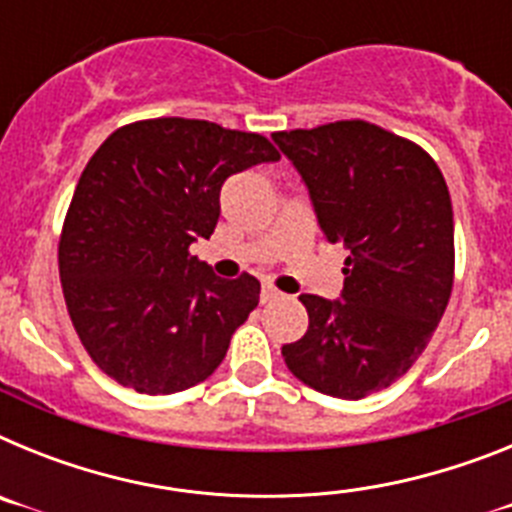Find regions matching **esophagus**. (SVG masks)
Here are the masks:
<instances>
[{"label": "esophagus", "instance_id": "obj_1", "mask_svg": "<svg viewBox=\"0 0 512 512\" xmlns=\"http://www.w3.org/2000/svg\"><path fill=\"white\" fill-rule=\"evenodd\" d=\"M279 297H282V292H279V289H274V287H264V289H261V305H266V302L279 300Z\"/></svg>", "mask_w": 512, "mask_h": 512}]
</instances>
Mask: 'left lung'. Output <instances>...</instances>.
Here are the masks:
<instances>
[{
	"label": "left lung",
	"mask_w": 512,
	"mask_h": 512,
	"mask_svg": "<svg viewBox=\"0 0 512 512\" xmlns=\"http://www.w3.org/2000/svg\"><path fill=\"white\" fill-rule=\"evenodd\" d=\"M310 189L328 243H343V302L302 295L307 333L282 346L312 390L361 400L418 361L454 287V212L428 153L366 120L274 133Z\"/></svg>",
	"instance_id": "8db88e82"
}]
</instances>
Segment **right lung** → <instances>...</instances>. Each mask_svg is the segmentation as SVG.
I'll use <instances>...</instances> for the list:
<instances>
[{
	"label": "right lung",
	"mask_w": 512,
	"mask_h": 512,
	"mask_svg": "<svg viewBox=\"0 0 512 512\" xmlns=\"http://www.w3.org/2000/svg\"><path fill=\"white\" fill-rule=\"evenodd\" d=\"M277 158L264 135L184 117L122 125L89 158L58 271L76 336L107 377L171 395L220 366L261 284L215 277L189 246L215 230L225 179Z\"/></svg>",
	"instance_id": "right-lung-1"
}]
</instances>
